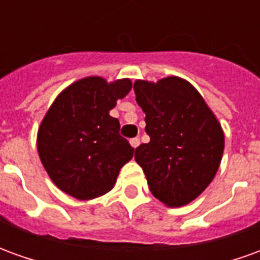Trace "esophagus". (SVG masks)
<instances>
[{"instance_id":"34e87169","label":"esophagus","mask_w":260,"mask_h":260,"mask_svg":"<svg viewBox=\"0 0 260 260\" xmlns=\"http://www.w3.org/2000/svg\"><path fill=\"white\" fill-rule=\"evenodd\" d=\"M129 143L131 146L134 147V149H136V147L139 146V143H141V139H139V138H134V139H131Z\"/></svg>"}]
</instances>
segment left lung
<instances>
[{"mask_svg": "<svg viewBox=\"0 0 260 260\" xmlns=\"http://www.w3.org/2000/svg\"><path fill=\"white\" fill-rule=\"evenodd\" d=\"M149 143L135 149L153 196L169 207L188 205L205 191L223 157L224 132L201 93L178 76L136 80Z\"/></svg>", "mask_w": 260, "mask_h": 260, "instance_id": "1", "label": "left lung"}]
</instances>
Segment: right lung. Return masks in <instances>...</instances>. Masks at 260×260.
Returning <instances> with one entry per match:
<instances>
[{
	"label": "right lung",
	"mask_w": 260,
	"mask_h": 260,
	"mask_svg": "<svg viewBox=\"0 0 260 260\" xmlns=\"http://www.w3.org/2000/svg\"><path fill=\"white\" fill-rule=\"evenodd\" d=\"M131 87V79L108 83L87 76L61 91L48 108L37 132V150L62 192L89 201L113 189L134 147L119 135V121L110 110Z\"/></svg>",
	"instance_id": "obj_1"
}]
</instances>
